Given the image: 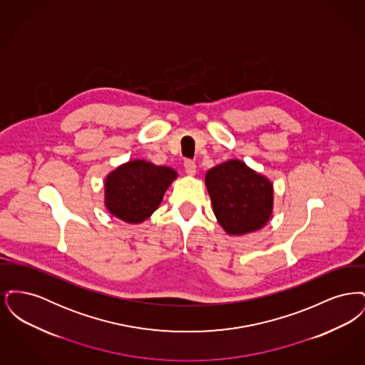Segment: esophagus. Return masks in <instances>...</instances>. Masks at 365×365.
<instances>
[{
	"instance_id": "obj_1",
	"label": "esophagus",
	"mask_w": 365,
	"mask_h": 365,
	"mask_svg": "<svg viewBox=\"0 0 365 365\" xmlns=\"http://www.w3.org/2000/svg\"><path fill=\"white\" fill-rule=\"evenodd\" d=\"M183 167H185L186 174L190 175V176L195 175V173H197V165H195V163L191 161V160H186L185 164H183Z\"/></svg>"
}]
</instances>
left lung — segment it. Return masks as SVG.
<instances>
[{"label":"left lung","mask_w":365,"mask_h":365,"mask_svg":"<svg viewBox=\"0 0 365 365\" xmlns=\"http://www.w3.org/2000/svg\"><path fill=\"white\" fill-rule=\"evenodd\" d=\"M215 216L228 235H245L265 226L274 207L268 178L231 158L205 175Z\"/></svg>","instance_id":"obj_1"}]
</instances>
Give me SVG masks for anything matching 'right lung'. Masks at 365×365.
Masks as SVG:
<instances>
[{"label":"right lung","mask_w":365,"mask_h":365,"mask_svg":"<svg viewBox=\"0 0 365 365\" xmlns=\"http://www.w3.org/2000/svg\"><path fill=\"white\" fill-rule=\"evenodd\" d=\"M176 171L145 160H131L105 179V207L125 223L145 222L161 204Z\"/></svg>","instance_id":"1"}]
</instances>
